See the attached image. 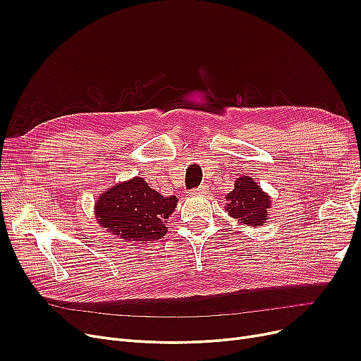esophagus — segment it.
<instances>
[{"label": "esophagus", "mask_w": 361, "mask_h": 361, "mask_svg": "<svg viewBox=\"0 0 361 361\" xmlns=\"http://www.w3.org/2000/svg\"><path fill=\"white\" fill-rule=\"evenodd\" d=\"M204 192H206V187H204V185H200V187L195 188V190H192L190 195H193V196H200V195H203Z\"/></svg>", "instance_id": "34e87169"}]
</instances>
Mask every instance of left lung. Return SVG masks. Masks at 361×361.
<instances>
[{
  "label": "left lung",
  "mask_w": 361,
  "mask_h": 361,
  "mask_svg": "<svg viewBox=\"0 0 361 361\" xmlns=\"http://www.w3.org/2000/svg\"><path fill=\"white\" fill-rule=\"evenodd\" d=\"M225 200V211L241 225L262 226L269 219L271 196L249 176H241L234 181L233 192L226 195Z\"/></svg>",
  "instance_id": "left-lung-1"
}]
</instances>
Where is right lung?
<instances>
[{"label":"right lung","instance_id":"add662e5","mask_svg":"<svg viewBox=\"0 0 361 361\" xmlns=\"http://www.w3.org/2000/svg\"><path fill=\"white\" fill-rule=\"evenodd\" d=\"M177 196L164 197L142 177L111 185L94 203V218L108 233L128 243L154 241L166 231V219L174 212Z\"/></svg>","mask_w":361,"mask_h":361}]
</instances>
